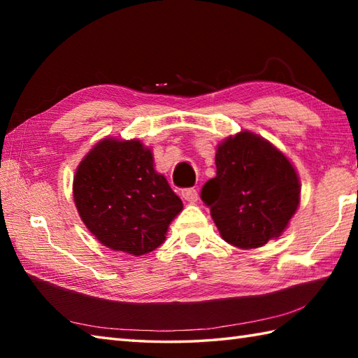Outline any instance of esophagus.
I'll use <instances>...</instances> for the list:
<instances>
[{
    "label": "esophagus",
    "mask_w": 358,
    "mask_h": 358,
    "mask_svg": "<svg viewBox=\"0 0 358 358\" xmlns=\"http://www.w3.org/2000/svg\"><path fill=\"white\" fill-rule=\"evenodd\" d=\"M181 196L189 203H196V200H199V191L194 187L183 189V191H181Z\"/></svg>",
    "instance_id": "obj_1"
}]
</instances>
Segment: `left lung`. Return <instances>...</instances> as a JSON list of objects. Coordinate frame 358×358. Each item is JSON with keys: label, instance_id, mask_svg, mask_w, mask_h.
<instances>
[{"label": "left lung", "instance_id": "obj_1", "mask_svg": "<svg viewBox=\"0 0 358 358\" xmlns=\"http://www.w3.org/2000/svg\"><path fill=\"white\" fill-rule=\"evenodd\" d=\"M215 178L201 199L224 241L241 249L262 248L285 232L300 206L301 185L289 158L249 131L217 146Z\"/></svg>", "mask_w": 358, "mask_h": 358}]
</instances>
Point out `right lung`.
Segmentation results:
<instances>
[{
	"mask_svg": "<svg viewBox=\"0 0 358 358\" xmlns=\"http://www.w3.org/2000/svg\"><path fill=\"white\" fill-rule=\"evenodd\" d=\"M73 201L94 237L112 250L144 255L166 240L183 210L154 154L138 140L98 141L73 175Z\"/></svg>",
	"mask_w": 358,
	"mask_h": 358,
	"instance_id": "right-lung-1",
	"label": "right lung"
}]
</instances>
